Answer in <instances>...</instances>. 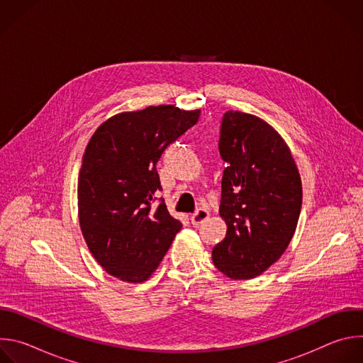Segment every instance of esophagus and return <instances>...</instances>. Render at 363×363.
I'll use <instances>...</instances> for the list:
<instances>
[{
  "label": "esophagus",
  "mask_w": 363,
  "mask_h": 363,
  "mask_svg": "<svg viewBox=\"0 0 363 363\" xmlns=\"http://www.w3.org/2000/svg\"><path fill=\"white\" fill-rule=\"evenodd\" d=\"M210 217V213H208V210H205V208H198L196 211H195V214H192L191 216V223L194 224V225H199V224H202L206 218Z\"/></svg>",
  "instance_id": "34e87169"
}]
</instances>
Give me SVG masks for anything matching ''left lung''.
<instances>
[{
  "instance_id": "1",
  "label": "left lung",
  "mask_w": 363,
  "mask_h": 363,
  "mask_svg": "<svg viewBox=\"0 0 363 363\" xmlns=\"http://www.w3.org/2000/svg\"><path fill=\"white\" fill-rule=\"evenodd\" d=\"M218 149L227 162L220 203L227 234L213 248V262L230 279H254L279 260L294 235L300 174L283 138L254 115L225 112Z\"/></svg>"
}]
</instances>
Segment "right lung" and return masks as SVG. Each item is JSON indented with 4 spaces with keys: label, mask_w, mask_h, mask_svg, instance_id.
<instances>
[{
    "label": "right lung",
    "mask_w": 363,
    "mask_h": 363,
    "mask_svg": "<svg viewBox=\"0 0 363 363\" xmlns=\"http://www.w3.org/2000/svg\"><path fill=\"white\" fill-rule=\"evenodd\" d=\"M199 113L172 105L125 112L89 140L77 185L79 221L90 252L109 274L147 280L181 230L164 198H157L162 191L157 164Z\"/></svg>",
    "instance_id": "add662e5"
}]
</instances>
